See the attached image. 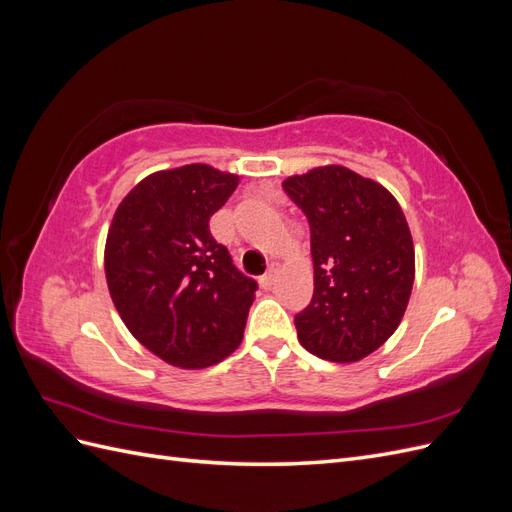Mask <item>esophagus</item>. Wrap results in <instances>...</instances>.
<instances>
[{"label": "esophagus", "instance_id": "1", "mask_svg": "<svg viewBox=\"0 0 512 512\" xmlns=\"http://www.w3.org/2000/svg\"><path fill=\"white\" fill-rule=\"evenodd\" d=\"M275 277H277V267L271 265L265 275H260V286L262 288H271L275 284Z\"/></svg>", "mask_w": 512, "mask_h": 512}]
</instances>
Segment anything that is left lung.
Masks as SVG:
<instances>
[{"label": "left lung", "instance_id": "8db88e82", "mask_svg": "<svg viewBox=\"0 0 512 512\" xmlns=\"http://www.w3.org/2000/svg\"><path fill=\"white\" fill-rule=\"evenodd\" d=\"M284 192L309 224L314 297L294 316L299 342L320 359L352 363L399 327L414 284V245L399 203L344 166L288 177Z\"/></svg>", "mask_w": 512, "mask_h": 512}]
</instances>
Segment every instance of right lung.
<instances>
[{"mask_svg":"<svg viewBox=\"0 0 512 512\" xmlns=\"http://www.w3.org/2000/svg\"><path fill=\"white\" fill-rule=\"evenodd\" d=\"M237 183L207 164L162 170L121 200L108 228L104 269L117 312L170 365L209 367L243 339L258 284L209 230Z\"/></svg>","mask_w":512,"mask_h":512,"instance_id":"add662e5","label":"right lung"}]
</instances>
